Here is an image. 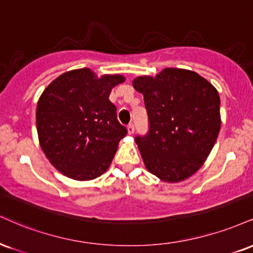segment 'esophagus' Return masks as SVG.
Segmentation results:
<instances>
[{
  "instance_id": "1",
  "label": "esophagus",
  "mask_w": 253,
  "mask_h": 253,
  "mask_svg": "<svg viewBox=\"0 0 253 253\" xmlns=\"http://www.w3.org/2000/svg\"><path fill=\"white\" fill-rule=\"evenodd\" d=\"M127 133H128L129 135H132L133 133H134V125L133 124L128 125V127H127Z\"/></svg>"
}]
</instances>
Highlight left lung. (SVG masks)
Instances as JSON below:
<instances>
[{"mask_svg": "<svg viewBox=\"0 0 253 253\" xmlns=\"http://www.w3.org/2000/svg\"><path fill=\"white\" fill-rule=\"evenodd\" d=\"M144 95L150 130L135 142L146 169L165 182L193 175L211 153L220 130V97L198 73L165 68L156 77L135 78Z\"/></svg>", "mask_w": 253, "mask_h": 253, "instance_id": "obj_1", "label": "left lung"}]
</instances>
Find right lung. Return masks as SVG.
Returning <instances> with one entry per match:
<instances>
[{"instance_id":"add662e5","label":"right lung","mask_w":253,"mask_h":253,"mask_svg":"<svg viewBox=\"0 0 253 253\" xmlns=\"http://www.w3.org/2000/svg\"><path fill=\"white\" fill-rule=\"evenodd\" d=\"M125 77H97L92 69L68 71L51 81L36 106L42 151L57 171L79 181L93 180L111 165L127 129L119 124L109 94Z\"/></svg>"}]
</instances>
